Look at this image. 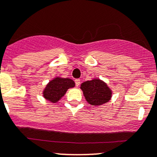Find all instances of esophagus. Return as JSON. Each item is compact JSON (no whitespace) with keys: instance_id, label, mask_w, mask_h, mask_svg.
Returning a JSON list of instances; mask_svg holds the SVG:
<instances>
[{"instance_id":"34e87169","label":"esophagus","mask_w":157,"mask_h":157,"mask_svg":"<svg viewBox=\"0 0 157 157\" xmlns=\"http://www.w3.org/2000/svg\"><path fill=\"white\" fill-rule=\"evenodd\" d=\"M75 84L77 86H79L80 84V79H76L75 80Z\"/></svg>"}]
</instances>
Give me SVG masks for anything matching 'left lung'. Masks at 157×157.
Segmentation results:
<instances>
[{"label": "left lung", "mask_w": 157, "mask_h": 157, "mask_svg": "<svg viewBox=\"0 0 157 157\" xmlns=\"http://www.w3.org/2000/svg\"><path fill=\"white\" fill-rule=\"evenodd\" d=\"M80 89L86 102L95 106L106 103L112 98V90L100 79L95 78L83 82L80 85Z\"/></svg>", "instance_id": "left-lung-1"}]
</instances>
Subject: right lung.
Wrapping results in <instances>:
<instances>
[{"label": "right lung", "instance_id": "obj_1", "mask_svg": "<svg viewBox=\"0 0 157 157\" xmlns=\"http://www.w3.org/2000/svg\"><path fill=\"white\" fill-rule=\"evenodd\" d=\"M75 86V83L73 80L68 78L56 77L48 82L44 89L42 94L43 97L52 103L58 102L70 88Z\"/></svg>", "mask_w": 157, "mask_h": 157}]
</instances>
